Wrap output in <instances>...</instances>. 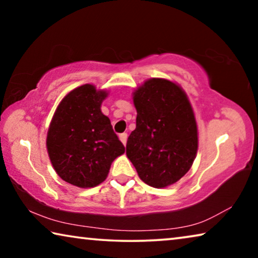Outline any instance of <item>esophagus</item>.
<instances>
[{
    "mask_svg": "<svg viewBox=\"0 0 258 258\" xmlns=\"http://www.w3.org/2000/svg\"><path fill=\"white\" fill-rule=\"evenodd\" d=\"M119 140L121 141V143L125 146L126 142H127V133H121L119 134Z\"/></svg>",
    "mask_w": 258,
    "mask_h": 258,
    "instance_id": "1",
    "label": "esophagus"
}]
</instances>
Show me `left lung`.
<instances>
[{
    "label": "left lung",
    "mask_w": 258,
    "mask_h": 258,
    "mask_svg": "<svg viewBox=\"0 0 258 258\" xmlns=\"http://www.w3.org/2000/svg\"><path fill=\"white\" fill-rule=\"evenodd\" d=\"M133 103L137 127L127 139L126 156L148 185H172L191 168L198 150L189 98L175 82L149 78L134 90Z\"/></svg>",
    "instance_id": "left-lung-1"
}]
</instances>
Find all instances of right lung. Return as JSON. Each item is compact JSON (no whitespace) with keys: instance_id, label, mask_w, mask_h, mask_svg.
Wrapping results in <instances>:
<instances>
[{"instance_id":"add662e5","label":"right lung","mask_w":258,"mask_h":258,"mask_svg":"<svg viewBox=\"0 0 258 258\" xmlns=\"http://www.w3.org/2000/svg\"><path fill=\"white\" fill-rule=\"evenodd\" d=\"M106 90L84 84L64 95L46 137V149L56 174L78 187L106 180L111 163L125 152L110 119L101 111Z\"/></svg>"}]
</instances>
